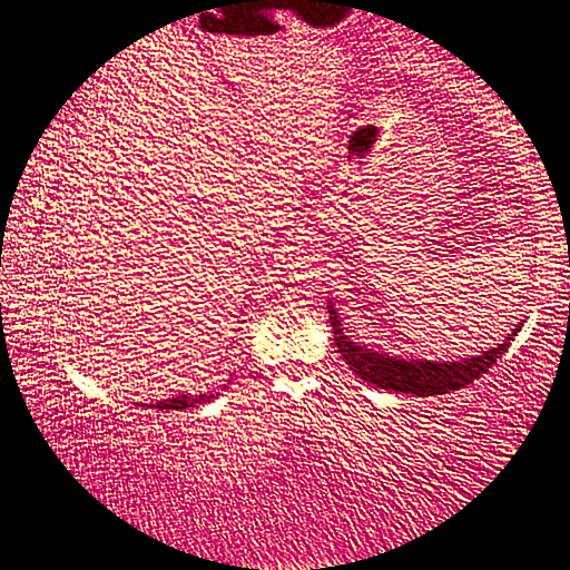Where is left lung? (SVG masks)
Returning <instances> with one entry per match:
<instances>
[{
    "label": "left lung",
    "instance_id": "left-lung-1",
    "mask_svg": "<svg viewBox=\"0 0 570 570\" xmlns=\"http://www.w3.org/2000/svg\"><path fill=\"white\" fill-rule=\"evenodd\" d=\"M330 322L334 330L336 350H340L344 362L350 364V370L356 374V377H362L370 384H377L382 390L417 394V397L445 394L480 380V374H485L490 366H493L500 356L508 352L510 342H513L520 332V326H515L513 334H508L503 344H498L490 352L472 356V360H465V362H417V360L407 362L390 354L364 350V346L350 342V336L342 332V320L336 316L332 302H330Z\"/></svg>",
    "mask_w": 570,
    "mask_h": 570
}]
</instances>
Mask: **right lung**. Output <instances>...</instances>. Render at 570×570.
Masks as SVG:
<instances>
[{"mask_svg":"<svg viewBox=\"0 0 570 570\" xmlns=\"http://www.w3.org/2000/svg\"><path fill=\"white\" fill-rule=\"evenodd\" d=\"M214 397H216V394H200V397H188V394H180V397L156 402L153 407H158V410H186V407H193V404H198V402H210Z\"/></svg>","mask_w":570,"mask_h":570,"instance_id":"obj_1","label":"right lung"}]
</instances>
